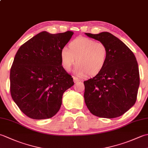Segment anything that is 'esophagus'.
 Here are the masks:
<instances>
[{
    "label": "esophagus",
    "instance_id": "esophagus-1",
    "mask_svg": "<svg viewBox=\"0 0 148 148\" xmlns=\"http://www.w3.org/2000/svg\"><path fill=\"white\" fill-rule=\"evenodd\" d=\"M73 80H74V82L75 83H76L79 82V79H78V78L76 77H73Z\"/></svg>",
    "mask_w": 148,
    "mask_h": 148
}]
</instances>
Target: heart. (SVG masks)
Returning a JSON list of instances; mask_svg holds the SVG:
<instances>
[{"mask_svg":"<svg viewBox=\"0 0 148 148\" xmlns=\"http://www.w3.org/2000/svg\"><path fill=\"white\" fill-rule=\"evenodd\" d=\"M108 51L104 44L86 37H78L60 51L63 68L69 71L77 65L74 72L78 76H94L99 74L108 62Z\"/></svg>","mask_w":148,"mask_h":148,"instance_id":"obj_1","label":"heart"}]
</instances>
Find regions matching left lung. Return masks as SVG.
<instances>
[{
  "label": "left lung",
  "instance_id": "1",
  "mask_svg": "<svg viewBox=\"0 0 148 148\" xmlns=\"http://www.w3.org/2000/svg\"><path fill=\"white\" fill-rule=\"evenodd\" d=\"M85 34L104 44L108 58L99 74L84 81V102L93 115L106 118L119 117L137 100L140 77L136 56L125 44L111 33Z\"/></svg>",
  "mask_w": 148,
  "mask_h": 148
}]
</instances>
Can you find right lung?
I'll list each match as a JSON object with an SVG mask.
<instances>
[{"label":"right lung","mask_w":148,"mask_h":148,"mask_svg":"<svg viewBox=\"0 0 148 148\" xmlns=\"http://www.w3.org/2000/svg\"><path fill=\"white\" fill-rule=\"evenodd\" d=\"M73 34L71 31L56 34L44 31L18 50L10 71V92L28 117H53L60 108L63 94L74 85L60 60L61 49Z\"/></svg>","instance_id":"1"}]
</instances>
